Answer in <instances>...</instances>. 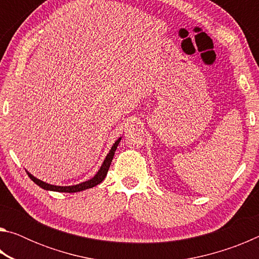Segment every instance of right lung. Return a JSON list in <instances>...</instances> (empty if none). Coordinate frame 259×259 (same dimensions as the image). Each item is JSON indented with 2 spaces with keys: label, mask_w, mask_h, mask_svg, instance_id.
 Wrapping results in <instances>:
<instances>
[{
  "label": "right lung",
  "mask_w": 259,
  "mask_h": 259,
  "mask_svg": "<svg viewBox=\"0 0 259 259\" xmlns=\"http://www.w3.org/2000/svg\"><path fill=\"white\" fill-rule=\"evenodd\" d=\"M122 137H120L119 139L116 140L115 143L113 144V146L111 147V150H109L108 154L105 157V160L103 161L102 165H100L99 170L97 171V174L95 175V176L91 178V179H88V181L80 183V184H76V185H71V186H58V185H52V184L49 183H46L41 181V179H38L36 177H34L32 174L28 172L27 170H26V172H27L28 177L32 179V181L36 184V185L40 186L41 188L46 191H54V192H63V193H76V192H81V191H84V190H89V188H93L95 186H97L98 184L102 183L105 177H106L107 171L109 169V165L112 163V160H113V156L115 154V151L117 146H119V144L121 142Z\"/></svg>",
  "instance_id": "right-lung-1"
}]
</instances>
